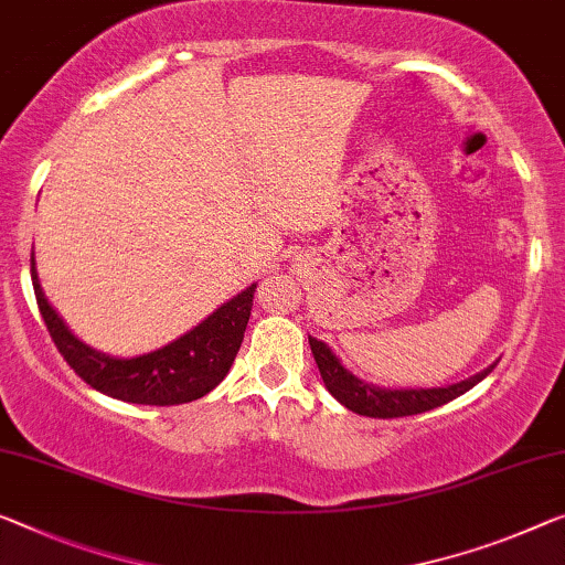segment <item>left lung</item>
Instances as JSON below:
<instances>
[{
  "instance_id": "left-lung-1",
  "label": "left lung",
  "mask_w": 565,
  "mask_h": 565,
  "mask_svg": "<svg viewBox=\"0 0 565 565\" xmlns=\"http://www.w3.org/2000/svg\"><path fill=\"white\" fill-rule=\"evenodd\" d=\"M308 341L328 392H331L338 402L345 406V409H351L361 416H373V419H394V416H412V414L437 409V406L452 402V398L462 396L465 392H470L472 386L480 384V381L488 376L494 366H498V361H494L492 366L482 369L480 373H475V376L457 381V384H449V386L386 388V386L369 384V381L353 376L328 343L318 341V338L312 335H308Z\"/></svg>"
}]
</instances>
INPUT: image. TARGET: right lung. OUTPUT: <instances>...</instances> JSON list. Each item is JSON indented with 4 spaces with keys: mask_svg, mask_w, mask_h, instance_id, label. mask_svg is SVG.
I'll return each mask as SVG.
<instances>
[{
    "mask_svg": "<svg viewBox=\"0 0 565 565\" xmlns=\"http://www.w3.org/2000/svg\"><path fill=\"white\" fill-rule=\"evenodd\" d=\"M30 273L34 298H38L52 341H55L57 351L63 353V359L71 363L77 376L85 384H90L95 392L120 398V402L149 406L186 404L220 386V381L232 369L242 338H245L257 288V282H253L247 290L222 302L212 316H206L202 323L179 335L177 341L161 345L151 353L120 359V355L103 353L83 343L67 328L65 320L57 316V310L50 306L45 292H42L38 267H34V253Z\"/></svg>",
    "mask_w": 565,
    "mask_h": 565,
    "instance_id": "1",
    "label": "right lung"
}]
</instances>
